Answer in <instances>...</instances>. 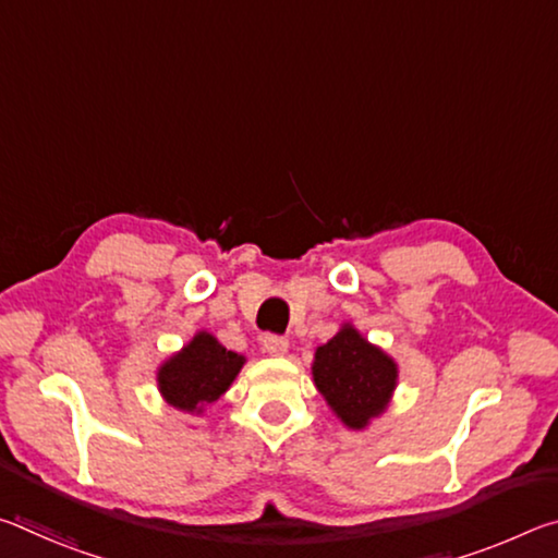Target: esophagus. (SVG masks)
I'll return each mask as SVG.
<instances>
[{
	"label": "esophagus",
	"mask_w": 558,
	"mask_h": 558,
	"mask_svg": "<svg viewBox=\"0 0 558 558\" xmlns=\"http://www.w3.org/2000/svg\"><path fill=\"white\" fill-rule=\"evenodd\" d=\"M263 349H266L270 356H282L288 352V339L278 335H266L263 337Z\"/></svg>",
	"instance_id": "1"
}]
</instances>
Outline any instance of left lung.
I'll return each instance as SVG.
<instances>
[{
    "instance_id": "1",
    "label": "left lung",
    "mask_w": 558,
    "mask_h": 558,
    "mask_svg": "<svg viewBox=\"0 0 558 558\" xmlns=\"http://www.w3.org/2000/svg\"><path fill=\"white\" fill-rule=\"evenodd\" d=\"M313 381L347 428L364 430L389 409L399 364L352 323H344L329 342L315 349Z\"/></svg>"
}]
</instances>
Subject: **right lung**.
<instances>
[{"instance_id":"obj_1","label":"right lung","mask_w":558,"mask_h":558,"mask_svg":"<svg viewBox=\"0 0 558 558\" xmlns=\"http://www.w3.org/2000/svg\"><path fill=\"white\" fill-rule=\"evenodd\" d=\"M243 364L245 356L226 349L219 339L202 329L159 364L157 389L177 411L199 415L206 405L229 391Z\"/></svg>"}]
</instances>
